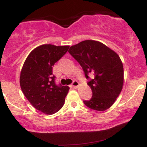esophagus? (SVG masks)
<instances>
[{
    "label": "esophagus",
    "mask_w": 147,
    "mask_h": 147,
    "mask_svg": "<svg viewBox=\"0 0 147 147\" xmlns=\"http://www.w3.org/2000/svg\"><path fill=\"white\" fill-rule=\"evenodd\" d=\"M79 82H77V81H74L73 82H72V84H71V86L72 88H77L79 86Z\"/></svg>",
    "instance_id": "obj_1"
}]
</instances>
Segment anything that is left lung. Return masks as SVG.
I'll return each mask as SVG.
<instances>
[{"instance_id": "left-lung-1", "label": "left lung", "mask_w": 147, "mask_h": 147, "mask_svg": "<svg viewBox=\"0 0 147 147\" xmlns=\"http://www.w3.org/2000/svg\"><path fill=\"white\" fill-rule=\"evenodd\" d=\"M69 53L82 67L88 84L92 92L90 100L84 104L93 110L109 109L122 91L124 68L119 55L99 41L86 40L72 45Z\"/></svg>"}]
</instances>
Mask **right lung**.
Instances as JSON below:
<instances>
[{
  "label": "right lung",
  "mask_w": 147,
  "mask_h": 147,
  "mask_svg": "<svg viewBox=\"0 0 147 147\" xmlns=\"http://www.w3.org/2000/svg\"><path fill=\"white\" fill-rule=\"evenodd\" d=\"M69 45L44 44L37 47L25 59L20 75L23 93L35 109L47 115L63 107L70 88L55 84L52 68L66 53Z\"/></svg>",
  "instance_id": "right-lung-1"
}]
</instances>
